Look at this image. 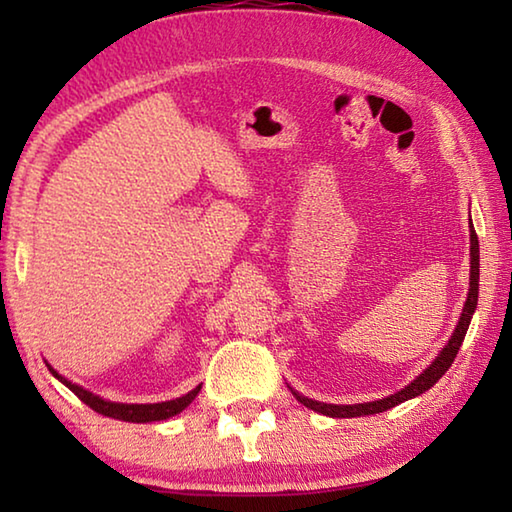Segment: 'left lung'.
<instances>
[{
	"label": "left lung",
	"mask_w": 512,
	"mask_h": 512,
	"mask_svg": "<svg viewBox=\"0 0 512 512\" xmlns=\"http://www.w3.org/2000/svg\"><path fill=\"white\" fill-rule=\"evenodd\" d=\"M476 302H479V237H476L474 232V225L470 219V289H467V300L463 305V314L458 318V325L454 327V334L452 339L447 341V345L436 359H433L427 368H424L418 377H415L409 386H404L402 391H397L388 397H381V400L375 402H363V404H325V402H316V400H309V397L300 395L298 391L291 393L293 397L300 404H305L307 409L311 411H318L323 415H329V418H359V415H375V413H384L388 409H393V406L402 404L406 400H413V397L422 395L424 391H429V388L436 384V381L445 375L452 366L458 350H461L463 339L467 334V327H470V320L472 314L476 309Z\"/></svg>",
	"instance_id": "1"
}]
</instances>
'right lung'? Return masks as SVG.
<instances>
[{
	"label": "right lung",
	"instance_id": "obj_1",
	"mask_svg": "<svg viewBox=\"0 0 512 512\" xmlns=\"http://www.w3.org/2000/svg\"><path fill=\"white\" fill-rule=\"evenodd\" d=\"M47 368H49L51 375H54L60 381V384H65L69 391L79 397L81 402L88 404L92 411H97L101 415H108V418H115V420H124V422H160V420L173 418V415L185 411L187 406L194 402V397L198 395V391H201V384H198L194 391H189L183 397H176V400H169V402H155V404L110 402V400H103V397L94 395L90 391H85V388L79 386V384H72V381L65 379L63 375H58V372L51 368L49 363H47Z\"/></svg>",
	"mask_w": 512,
	"mask_h": 512
}]
</instances>
